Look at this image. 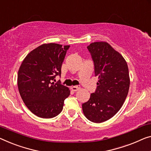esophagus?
Instances as JSON below:
<instances>
[{
  "instance_id": "obj_1",
  "label": "esophagus",
  "mask_w": 151,
  "mask_h": 151,
  "mask_svg": "<svg viewBox=\"0 0 151 151\" xmlns=\"http://www.w3.org/2000/svg\"><path fill=\"white\" fill-rule=\"evenodd\" d=\"M71 89H72V90H73V91H77L78 90L80 89V87H78V86H73V87H71Z\"/></svg>"
}]
</instances>
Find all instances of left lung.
<instances>
[{"label": "left lung", "instance_id": "left-lung-1", "mask_svg": "<svg viewBox=\"0 0 151 151\" xmlns=\"http://www.w3.org/2000/svg\"><path fill=\"white\" fill-rule=\"evenodd\" d=\"M98 76L97 88L89 100L82 104L86 118L102 123L116 114L124 103L129 88V70L125 60L106 42L87 46Z\"/></svg>", "mask_w": 151, "mask_h": 151}]
</instances>
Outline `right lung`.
I'll list each match as a JSON object with an SVG mask.
<instances>
[{
    "mask_svg": "<svg viewBox=\"0 0 151 151\" xmlns=\"http://www.w3.org/2000/svg\"><path fill=\"white\" fill-rule=\"evenodd\" d=\"M70 45L42 44L30 51L22 62L17 86L27 108L40 118L55 117L62 112L70 95L68 87L53 82L61 68Z\"/></svg>",
    "mask_w": 151,
    "mask_h": 151,
    "instance_id": "obj_1",
    "label": "right lung"
}]
</instances>
